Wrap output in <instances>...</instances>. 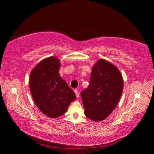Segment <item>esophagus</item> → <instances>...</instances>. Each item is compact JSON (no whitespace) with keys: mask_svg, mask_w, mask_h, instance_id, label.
Returning a JSON list of instances; mask_svg holds the SVG:
<instances>
[{"mask_svg":"<svg viewBox=\"0 0 154 154\" xmlns=\"http://www.w3.org/2000/svg\"><path fill=\"white\" fill-rule=\"evenodd\" d=\"M74 92H75L76 96V97H79V96H80V94H79V92H78V90H76V89L74 90Z\"/></svg>","mask_w":154,"mask_h":154,"instance_id":"esophagus-1","label":"esophagus"}]
</instances>
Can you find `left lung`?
Masks as SVG:
<instances>
[{
	"label": "left lung",
	"instance_id": "8db88e82",
	"mask_svg": "<svg viewBox=\"0 0 154 154\" xmlns=\"http://www.w3.org/2000/svg\"><path fill=\"white\" fill-rule=\"evenodd\" d=\"M123 88L118 69L105 60H98L92 67L89 85L81 92L85 115L94 122L104 120L118 105Z\"/></svg>",
	"mask_w": 154,
	"mask_h": 154
}]
</instances>
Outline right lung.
<instances>
[{
  "mask_svg": "<svg viewBox=\"0 0 154 154\" xmlns=\"http://www.w3.org/2000/svg\"><path fill=\"white\" fill-rule=\"evenodd\" d=\"M60 63L56 57L41 61L32 70L29 87L38 109L47 116L56 118L66 112L76 95L59 74Z\"/></svg>",
  "mask_w": 154,
  "mask_h": 154,
  "instance_id": "1",
  "label": "right lung"
}]
</instances>
